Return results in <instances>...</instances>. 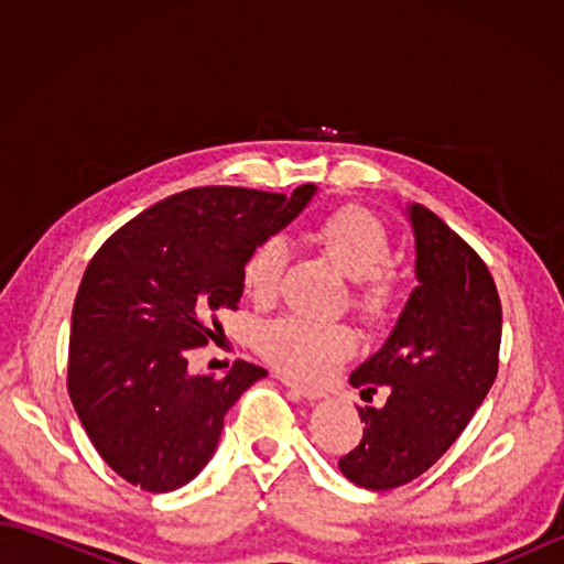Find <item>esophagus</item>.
Instances as JSON below:
<instances>
[{
    "label": "esophagus",
    "instance_id": "1",
    "mask_svg": "<svg viewBox=\"0 0 564 564\" xmlns=\"http://www.w3.org/2000/svg\"><path fill=\"white\" fill-rule=\"evenodd\" d=\"M281 382H283L285 388L295 390V392L301 394V398H305V400H319V398H325V390H322V388L305 386V382H297V380H293V378H289V376H283Z\"/></svg>",
    "mask_w": 564,
    "mask_h": 564
}]
</instances>
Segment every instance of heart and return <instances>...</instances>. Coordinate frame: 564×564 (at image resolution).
<instances>
[{
  "mask_svg": "<svg viewBox=\"0 0 564 564\" xmlns=\"http://www.w3.org/2000/svg\"><path fill=\"white\" fill-rule=\"evenodd\" d=\"M315 245L334 269L351 279V307L370 325H388L402 303V275L392 267V237L373 213L341 206L315 225ZM289 247L281 237L261 239L239 269L245 293L257 305H271L281 293ZM358 334L344 322L283 317L259 332V351L285 376L325 380L354 356Z\"/></svg>",
  "mask_w": 564,
  "mask_h": 564,
  "instance_id": "heart-1",
  "label": "heart"
}]
</instances>
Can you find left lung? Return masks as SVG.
<instances>
[{
  "instance_id": "left-lung-1",
  "label": "left lung",
  "mask_w": 564,
  "mask_h": 564,
  "mask_svg": "<svg viewBox=\"0 0 564 564\" xmlns=\"http://www.w3.org/2000/svg\"><path fill=\"white\" fill-rule=\"evenodd\" d=\"M419 285L382 349L349 382L388 392L356 406L364 438L339 458L346 480L394 489L426 473L463 434L499 370L501 303L482 257L429 208H410Z\"/></svg>"
}]
</instances>
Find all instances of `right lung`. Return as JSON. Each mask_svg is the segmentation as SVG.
I'll return each instance as SVG.
<instances>
[{
  "label": "right lung",
  "instance_id": "1",
  "mask_svg": "<svg viewBox=\"0 0 564 564\" xmlns=\"http://www.w3.org/2000/svg\"><path fill=\"white\" fill-rule=\"evenodd\" d=\"M315 186L291 196L200 186L160 200L106 239L72 307L67 392L106 465L145 492H172L206 467L223 419L267 376L237 361L191 376L220 310H237L247 251L289 225Z\"/></svg>",
  "mask_w": 564,
  "mask_h": 564
}]
</instances>
